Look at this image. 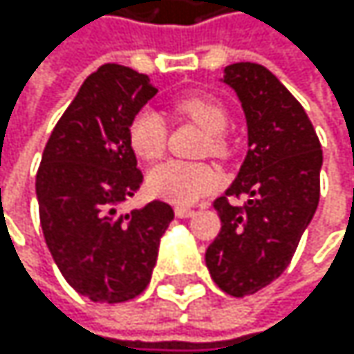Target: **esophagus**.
I'll list each match as a JSON object with an SVG mask.
<instances>
[{
  "label": "esophagus",
  "mask_w": 354,
  "mask_h": 354,
  "mask_svg": "<svg viewBox=\"0 0 354 354\" xmlns=\"http://www.w3.org/2000/svg\"><path fill=\"white\" fill-rule=\"evenodd\" d=\"M174 214L178 216V218H189V216H193V210L187 208V206H176L174 208Z\"/></svg>",
  "instance_id": "obj_1"
}]
</instances>
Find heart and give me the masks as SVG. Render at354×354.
Instances as JSON below:
<instances>
[{
	"label": "heart",
	"instance_id": "b5f03b06",
	"mask_svg": "<svg viewBox=\"0 0 354 354\" xmlns=\"http://www.w3.org/2000/svg\"><path fill=\"white\" fill-rule=\"evenodd\" d=\"M174 108L180 116H187L208 131L206 151L218 157L229 155V140L223 133L229 125V112L216 97L206 93H193L176 100ZM127 140L138 157L146 161L159 159L167 142V127L163 116L151 108L140 110L129 123ZM216 185L218 174L208 163L169 159L153 167L148 174V191L171 203H195L203 195H208Z\"/></svg>",
	"mask_w": 354,
	"mask_h": 354
}]
</instances>
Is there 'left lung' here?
I'll return each instance as SVG.
<instances>
[{
	"label": "left lung",
	"mask_w": 354,
	"mask_h": 354,
	"mask_svg": "<svg viewBox=\"0 0 354 354\" xmlns=\"http://www.w3.org/2000/svg\"><path fill=\"white\" fill-rule=\"evenodd\" d=\"M223 82L242 104L248 153L234 185L214 201L221 231L206 266L221 291L246 297L291 263L319 206L323 151L306 110L268 67L227 65ZM240 194L249 201L231 207L228 197Z\"/></svg>",
	"instance_id": "8db88e82"
}]
</instances>
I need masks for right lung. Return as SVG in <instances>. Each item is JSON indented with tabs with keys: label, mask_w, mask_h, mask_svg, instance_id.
<instances>
[{
	"label": "right lung",
	"mask_w": 354,
	"mask_h": 354,
	"mask_svg": "<svg viewBox=\"0 0 354 354\" xmlns=\"http://www.w3.org/2000/svg\"><path fill=\"white\" fill-rule=\"evenodd\" d=\"M157 95L146 74L106 63L80 86L55 125L35 176L39 225L53 259L80 295L118 304L151 282L174 218L165 201L120 214L144 176L127 129Z\"/></svg>",
	"instance_id": "1"
}]
</instances>
